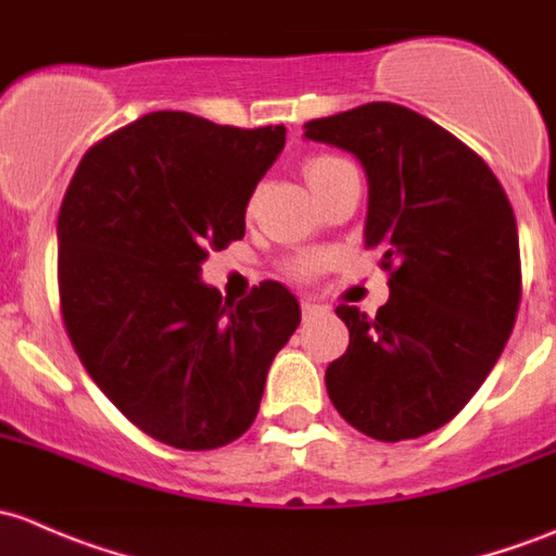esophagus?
I'll return each mask as SVG.
<instances>
[{
  "instance_id": "34e87169",
  "label": "esophagus",
  "mask_w": 556,
  "mask_h": 556,
  "mask_svg": "<svg viewBox=\"0 0 556 556\" xmlns=\"http://www.w3.org/2000/svg\"><path fill=\"white\" fill-rule=\"evenodd\" d=\"M318 311V305L313 300H302V316H313Z\"/></svg>"
}]
</instances>
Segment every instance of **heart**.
<instances>
[{"label":"heart","instance_id":"obj_1","mask_svg":"<svg viewBox=\"0 0 556 556\" xmlns=\"http://www.w3.org/2000/svg\"><path fill=\"white\" fill-rule=\"evenodd\" d=\"M351 168V163L342 157H334V154H316V157H311L305 163V179L311 181L313 192L318 190L320 185H326V181L331 179V176H337L340 170ZM320 262L318 260H300L294 265V273L296 276H311L313 270H318Z\"/></svg>","mask_w":556,"mask_h":556}]
</instances>
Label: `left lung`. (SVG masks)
Instances as JSON below:
<instances>
[{
  "label": "left lung",
  "instance_id": "obj_1",
  "mask_svg": "<svg viewBox=\"0 0 556 556\" xmlns=\"http://www.w3.org/2000/svg\"><path fill=\"white\" fill-rule=\"evenodd\" d=\"M305 139L364 165V240L391 273L377 316L337 307L351 342L326 369L331 404L377 442L437 431L488 380L517 320L511 203L477 152L406 106L371 101L311 119Z\"/></svg>",
  "mask_w": 556,
  "mask_h": 556
}]
</instances>
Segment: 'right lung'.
I'll use <instances>...</instances> for the list:
<instances>
[{
  "mask_svg": "<svg viewBox=\"0 0 556 556\" xmlns=\"http://www.w3.org/2000/svg\"><path fill=\"white\" fill-rule=\"evenodd\" d=\"M283 125L232 128L152 112L90 147L59 214V294L74 351L106 399L176 450L236 442L300 326L278 280L240 302L200 280L208 249L245 236V205Z\"/></svg>",
  "mask_w": 556,
  "mask_h": 556,
  "instance_id": "1",
  "label": "right lung"
}]
</instances>
